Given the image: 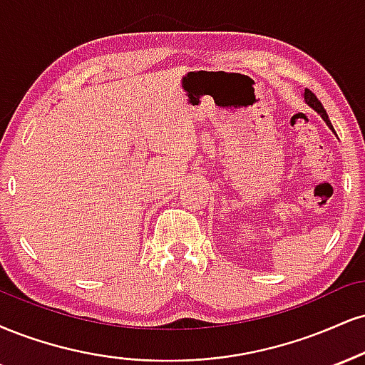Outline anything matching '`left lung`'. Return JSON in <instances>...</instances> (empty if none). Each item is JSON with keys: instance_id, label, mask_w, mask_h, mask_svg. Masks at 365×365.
Returning a JSON list of instances; mask_svg holds the SVG:
<instances>
[{"instance_id": "1", "label": "left lung", "mask_w": 365, "mask_h": 365, "mask_svg": "<svg viewBox=\"0 0 365 365\" xmlns=\"http://www.w3.org/2000/svg\"><path fill=\"white\" fill-rule=\"evenodd\" d=\"M304 100H306V103H308L311 108H314V110L318 112L319 115H322L323 120L327 122V125L330 127V129L333 130V125H331L330 118H328V113H327V110H324V108H323V105H322V102H319V100L316 98V95L313 93V91H309L308 88H306V90H304ZM333 133H335V130H333Z\"/></svg>"}]
</instances>
